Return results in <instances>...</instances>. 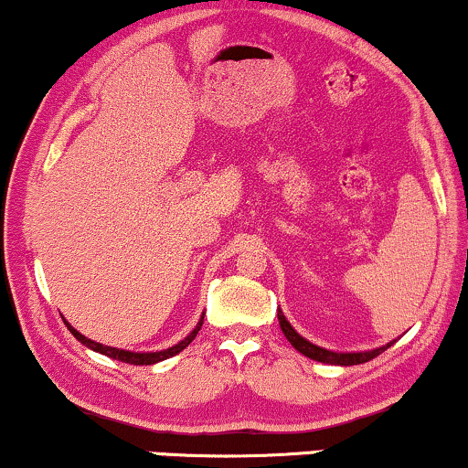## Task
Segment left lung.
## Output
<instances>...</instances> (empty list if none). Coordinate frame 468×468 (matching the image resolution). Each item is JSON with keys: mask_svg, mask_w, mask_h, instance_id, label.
I'll list each match as a JSON object with an SVG mask.
<instances>
[{"mask_svg": "<svg viewBox=\"0 0 468 468\" xmlns=\"http://www.w3.org/2000/svg\"><path fill=\"white\" fill-rule=\"evenodd\" d=\"M277 317H279L281 330H283L285 338L292 343L293 349H298L300 354L311 357V360L324 362V364H335V367H354V364H364V362L373 360V357L383 354V351L394 345V341H392V343L383 345V347L368 349V351H332V349L319 347V345L306 341L304 336H300L298 332L293 330V325L287 322V317L283 315V311L281 309H277Z\"/></svg>", "mask_w": 468, "mask_h": 468, "instance_id": "1", "label": "left lung"}]
</instances>
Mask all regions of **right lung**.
I'll list each match as a JSON object with an SVG mask.
<instances>
[{"mask_svg": "<svg viewBox=\"0 0 468 468\" xmlns=\"http://www.w3.org/2000/svg\"><path fill=\"white\" fill-rule=\"evenodd\" d=\"M63 322H66V319H63ZM202 322H204V313H202L200 322L196 324V328L191 330L189 335L183 338V341H178L176 345H172V347L162 349V351H127V349H119V347H108V345L95 343V341H91V338H87L85 335H80V332L76 330L74 325H69L68 322H66V325H68V330L74 335L76 341H80L82 345H85V347L98 351V354H101V356L112 357V360H119V362H125V364H136V367H146V364H157L162 360H168V357H172V356L181 354V351L187 347L191 341H194L197 332H200Z\"/></svg>", "mask_w": 468, "mask_h": 468, "instance_id": "right-lung-1", "label": "right lung"}]
</instances>
